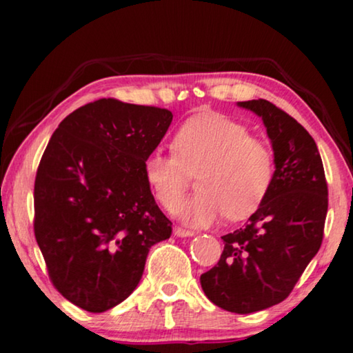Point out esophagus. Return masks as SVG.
Listing matches in <instances>:
<instances>
[{"instance_id":"1","label":"esophagus","mask_w":353,"mask_h":353,"mask_svg":"<svg viewBox=\"0 0 353 353\" xmlns=\"http://www.w3.org/2000/svg\"><path fill=\"white\" fill-rule=\"evenodd\" d=\"M173 234L178 236V238H190V236H194V231L186 230V228H180V226H175V230H173Z\"/></svg>"}]
</instances>
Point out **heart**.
<instances>
[{
  "mask_svg": "<svg viewBox=\"0 0 353 353\" xmlns=\"http://www.w3.org/2000/svg\"><path fill=\"white\" fill-rule=\"evenodd\" d=\"M172 151H152L144 159V180L159 204L172 210L185 194L190 175H198L201 192L176 208L188 225L207 226L225 214L233 221L248 219L272 190V149L223 114L188 119L173 134Z\"/></svg>",
  "mask_w": 353,
  "mask_h": 353,
  "instance_id": "obj_1",
  "label": "heart"
}]
</instances>
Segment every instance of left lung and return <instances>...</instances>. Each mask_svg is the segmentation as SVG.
Here are the masks:
<instances>
[{
  "label": "left lung",
  "mask_w": 353,
  "mask_h": 353,
  "mask_svg": "<svg viewBox=\"0 0 353 353\" xmlns=\"http://www.w3.org/2000/svg\"><path fill=\"white\" fill-rule=\"evenodd\" d=\"M238 105L263 120L273 185L244 228L221 236L223 252L201 274V286L216 307L244 315L283 302L320 250L327 185L315 139L296 119L267 99Z\"/></svg>",
  "instance_id": "left-lung-1"
}]
</instances>
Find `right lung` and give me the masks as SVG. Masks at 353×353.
<instances>
[{"instance_id":"obj_1","label":"right lung","mask_w":353,"mask_h":353,"mask_svg":"<svg viewBox=\"0 0 353 353\" xmlns=\"http://www.w3.org/2000/svg\"><path fill=\"white\" fill-rule=\"evenodd\" d=\"M170 110L98 99L59 123L35 178L37 243L54 288L91 313L123 302L151 245L172 221L144 180L143 163L170 127Z\"/></svg>"}]
</instances>
